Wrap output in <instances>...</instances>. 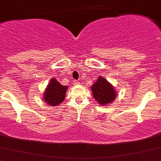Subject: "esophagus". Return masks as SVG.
I'll return each mask as SVG.
<instances>
[{
	"instance_id": "obj_1",
	"label": "esophagus",
	"mask_w": 161,
	"mask_h": 161,
	"mask_svg": "<svg viewBox=\"0 0 161 161\" xmlns=\"http://www.w3.org/2000/svg\"><path fill=\"white\" fill-rule=\"evenodd\" d=\"M73 84L74 85H79V82L78 80H73Z\"/></svg>"
}]
</instances>
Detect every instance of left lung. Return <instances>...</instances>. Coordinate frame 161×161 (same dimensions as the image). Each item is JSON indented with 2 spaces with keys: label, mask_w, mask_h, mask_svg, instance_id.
<instances>
[{
  "label": "left lung",
  "mask_w": 161,
  "mask_h": 161,
  "mask_svg": "<svg viewBox=\"0 0 161 161\" xmlns=\"http://www.w3.org/2000/svg\"><path fill=\"white\" fill-rule=\"evenodd\" d=\"M91 91L96 101L102 106L111 103L117 97L114 86L102 76L98 77L95 83L91 86Z\"/></svg>",
  "instance_id": "obj_1"
}]
</instances>
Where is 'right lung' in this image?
<instances>
[{
  "label": "right lung",
  "mask_w": 161,
  "mask_h": 161,
  "mask_svg": "<svg viewBox=\"0 0 161 161\" xmlns=\"http://www.w3.org/2000/svg\"><path fill=\"white\" fill-rule=\"evenodd\" d=\"M67 91V86L61 85L55 78H52L43 93V100L51 106H58L65 99Z\"/></svg>",
  "instance_id": "right-lung-1"
}]
</instances>
